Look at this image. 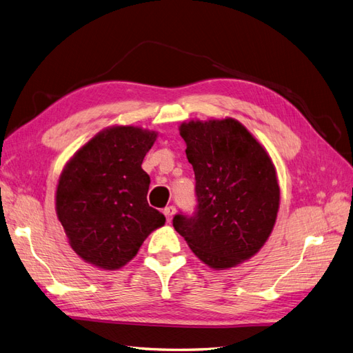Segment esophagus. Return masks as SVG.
Returning a JSON list of instances; mask_svg holds the SVG:
<instances>
[{
	"mask_svg": "<svg viewBox=\"0 0 353 353\" xmlns=\"http://www.w3.org/2000/svg\"><path fill=\"white\" fill-rule=\"evenodd\" d=\"M174 212H175V208H174V206H168V208L163 210V213H165V216H166V221H168V222H170V219H172V216H174Z\"/></svg>",
	"mask_w": 353,
	"mask_h": 353,
	"instance_id": "1",
	"label": "esophagus"
}]
</instances>
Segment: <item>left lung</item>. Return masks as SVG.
Listing matches in <instances>:
<instances>
[{
	"mask_svg": "<svg viewBox=\"0 0 353 353\" xmlns=\"http://www.w3.org/2000/svg\"><path fill=\"white\" fill-rule=\"evenodd\" d=\"M196 176L193 215L176 213L174 228L200 261L227 270L252 258L268 240L280 206L272 160L236 119L179 126Z\"/></svg>",
	"mask_w": 353,
	"mask_h": 353,
	"instance_id": "left-lung-1",
	"label": "left lung"
}]
</instances>
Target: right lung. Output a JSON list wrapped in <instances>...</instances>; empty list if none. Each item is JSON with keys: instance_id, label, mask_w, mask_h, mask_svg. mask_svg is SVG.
I'll return each instance as SVG.
<instances>
[{"instance_id": "obj_1", "label": "right lung", "mask_w": 353, "mask_h": 353, "mask_svg": "<svg viewBox=\"0 0 353 353\" xmlns=\"http://www.w3.org/2000/svg\"><path fill=\"white\" fill-rule=\"evenodd\" d=\"M154 131L113 126L74 154L59 179L56 210L72 249L103 270H117L140 250L148 234L165 223L148 206L150 176L143 159Z\"/></svg>"}]
</instances>
